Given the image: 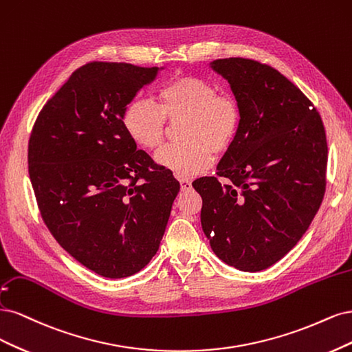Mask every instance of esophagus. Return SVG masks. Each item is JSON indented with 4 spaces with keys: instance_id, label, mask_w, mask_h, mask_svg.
<instances>
[{
    "instance_id": "34e87169",
    "label": "esophagus",
    "mask_w": 352,
    "mask_h": 352,
    "mask_svg": "<svg viewBox=\"0 0 352 352\" xmlns=\"http://www.w3.org/2000/svg\"><path fill=\"white\" fill-rule=\"evenodd\" d=\"M179 186H181V191H188L191 188V181L179 179Z\"/></svg>"
}]
</instances>
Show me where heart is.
Here are the masks:
<instances>
[{"label": "heart", "mask_w": 352, "mask_h": 352, "mask_svg": "<svg viewBox=\"0 0 352 352\" xmlns=\"http://www.w3.org/2000/svg\"><path fill=\"white\" fill-rule=\"evenodd\" d=\"M157 105L134 99L124 109L122 122L135 143L157 149L165 139L166 118H184L181 139L156 153V162L179 178L205 171L213 151L222 153L234 143L241 122V111L231 96L218 95L210 82L196 76H179L165 83L157 94Z\"/></svg>", "instance_id": "heart-1"}]
</instances>
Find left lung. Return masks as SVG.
Returning <instances> with one entry per match:
<instances>
[{
	"label": "left lung",
	"mask_w": 352,
	"mask_h": 352,
	"mask_svg": "<svg viewBox=\"0 0 352 352\" xmlns=\"http://www.w3.org/2000/svg\"><path fill=\"white\" fill-rule=\"evenodd\" d=\"M209 67L230 83L241 122L217 166L228 183L192 181L203 200L201 228L222 262L258 272L292 250L322 205L324 127L311 102L272 67L247 58Z\"/></svg>",
	"instance_id": "left-lung-1"
}]
</instances>
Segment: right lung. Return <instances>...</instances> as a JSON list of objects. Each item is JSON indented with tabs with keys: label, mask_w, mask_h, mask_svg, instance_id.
<instances>
[{
	"label": "right lung",
	"mask_w": 352,
	"mask_h": 352,
	"mask_svg": "<svg viewBox=\"0 0 352 352\" xmlns=\"http://www.w3.org/2000/svg\"><path fill=\"white\" fill-rule=\"evenodd\" d=\"M164 67L89 63L39 112L29 177L43 222L95 274H138L156 254L179 183L124 127V109Z\"/></svg>",
	"instance_id": "right-lung-1"
}]
</instances>
